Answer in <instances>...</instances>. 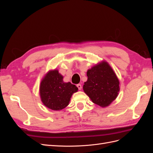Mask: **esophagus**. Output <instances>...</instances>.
Returning <instances> with one entry per match:
<instances>
[{
	"instance_id": "34e87169",
	"label": "esophagus",
	"mask_w": 153,
	"mask_h": 153,
	"mask_svg": "<svg viewBox=\"0 0 153 153\" xmlns=\"http://www.w3.org/2000/svg\"><path fill=\"white\" fill-rule=\"evenodd\" d=\"M76 86H77V87L78 88V89H79V90H81V89H82V86L81 84H77Z\"/></svg>"
}]
</instances>
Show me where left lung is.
Returning <instances> with one entry per match:
<instances>
[{"label": "left lung", "mask_w": 153, "mask_h": 153, "mask_svg": "<svg viewBox=\"0 0 153 153\" xmlns=\"http://www.w3.org/2000/svg\"><path fill=\"white\" fill-rule=\"evenodd\" d=\"M87 76L83 89L94 103L105 108L116 99L119 81L107 62L103 61L88 69Z\"/></svg>", "instance_id": "1"}]
</instances>
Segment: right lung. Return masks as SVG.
Masks as SVG:
<instances>
[{
  "instance_id": "add662e5",
  "label": "right lung",
  "mask_w": 153,
  "mask_h": 153,
  "mask_svg": "<svg viewBox=\"0 0 153 153\" xmlns=\"http://www.w3.org/2000/svg\"><path fill=\"white\" fill-rule=\"evenodd\" d=\"M77 91L75 85L63 81V76L56 69L46 74L39 85V95L43 104L56 111L66 107L73 94Z\"/></svg>"
}]
</instances>
